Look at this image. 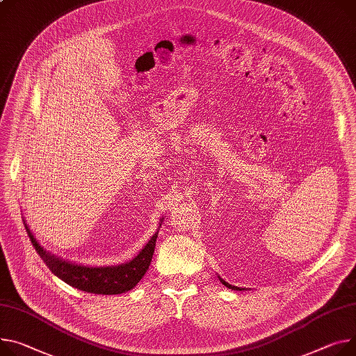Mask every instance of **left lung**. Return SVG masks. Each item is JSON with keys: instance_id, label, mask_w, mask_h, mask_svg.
Returning <instances> with one entry per match:
<instances>
[{"instance_id": "1", "label": "left lung", "mask_w": 356, "mask_h": 356, "mask_svg": "<svg viewBox=\"0 0 356 356\" xmlns=\"http://www.w3.org/2000/svg\"><path fill=\"white\" fill-rule=\"evenodd\" d=\"M218 278H220V281L227 286V288H229V289H234V291H242V288H239V286H234V285H231V284H228L227 281H224L221 277H218Z\"/></svg>"}]
</instances>
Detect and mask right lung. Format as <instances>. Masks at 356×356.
<instances>
[{"label":"right lung","mask_w":356,"mask_h":356,"mask_svg":"<svg viewBox=\"0 0 356 356\" xmlns=\"http://www.w3.org/2000/svg\"><path fill=\"white\" fill-rule=\"evenodd\" d=\"M24 225L26 234H29L31 239L33 247L54 275H57L60 280L76 289L99 295L124 293L127 291H131L138 284L149 268L154 255L155 241L158 236V232H155L145 247L140 251V254L132 258L129 262L115 266H86L64 261L45 251L25 222Z\"/></svg>","instance_id":"add662e5"}]
</instances>
